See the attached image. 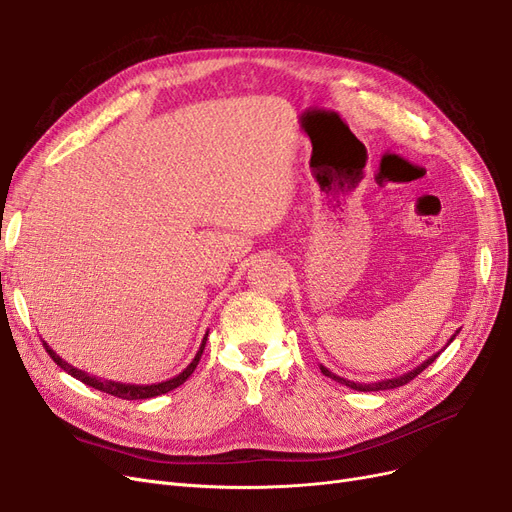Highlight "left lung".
I'll list each match as a JSON object with an SVG mask.
<instances>
[{
  "instance_id": "left-lung-1",
  "label": "left lung",
  "mask_w": 512,
  "mask_h": 512,
  "mask_svg": "<svg viewBox=\"0 0 512 512\" xmlns=\"http://www.w3.org/2000/svg\"><path fill=\"white\" fill-rule=\"evenodd\" d=\"M460 332V330H457ZM457 332L453 334V337L447 341V345L445 347H449V343L457 337ZM445 347L440 349V351H445ZM440 351H436V354H432L428 360H424L421 362L419 366H415L413 370H409V373H404V375H398V377H394V379H381V381H375V383H356V381H349V379H343V377H339V375H334L332 370H328L326 366H322L320 364V370L322 373L326 375V377H330L332 381H337V383H341V385H347V387H351V390H358V392H381V390H394V387H400V385H404V383H409L411 379H415L421 370H426L438 356H440Z\"/></svg>"
}]
</instances>
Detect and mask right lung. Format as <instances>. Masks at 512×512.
I'll return each mask as SVG.
<instances>
[{"label":"right lung","instance_id":"1","mask_svg":"<svg viewBox=\"0 0 512 512\" xmlns=\"http://www.w3.org/2000/svg\"><path fill=\"white\" fill-rule=\"evenodd\" d=\"M205 341H207V332H205V337L201 341V347H199V351L195 354V358H192V362L182 370L180 375H175V377H171L167 381H161V383H150V385L120 383V381H108V379H101V377H95V375H88V373H84V370H80V368L72 366L69 362H65L46 341H42V343H44V347L48 351V356L57 362V366H61L65 373H69L74 379L86 383L88 387H95V390H99V392L118 396L122 400H144V398H154V396H161V394H167V392L175 390V387H180L192 373H195V368H197V364L201 360V354H203V349H205Z\"/></svg>","mask_w":512,"mask_h":512}]
</instances>
